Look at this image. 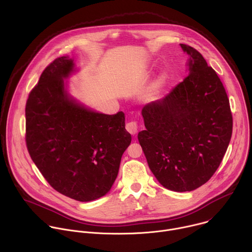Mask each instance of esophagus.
Returning a JSON list of instances; mask_svg holds the SVG:
<instances>
[{
    "label": "esophagus",
    "mask_w": 252,
    "mask_h": 252,
    "mask_svg": "<svg viewBox=\"0 0 252 252\" xmlns=\"http://www.w3.org/2000/svg\"><path fill=\"white\" fill-rule=\"evenodd\" d=\"M126 130L132 134V135H135L138 131V126H137V124L135 122H129L126 125Z\"/></svg>",
    "instance_id": "obj_1"
}]
</instances>
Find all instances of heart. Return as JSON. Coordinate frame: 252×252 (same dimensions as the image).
Instances as JSON below:
<instances>
[{
	"instance_id": "b5f03b06",
	"label": "heart",
	"mask_w": 252,
	"mask_h": 252,
	"mask_svg": "<svg viewBox=\"0 0 252 252\" xmlns=\"http://www.w3.org/2000/svg\"><path fill=\"white\" fill-rule=\"evenodd\" d=\"M165 82H166V77H165V76H161V77L158 79V81L156 83V85H155V87H154V90H155V91H158L159 89H161V88L163 87V85L165 84Z\"/></svg>"
}]
</instances>
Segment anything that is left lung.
Listing matches in <instances>:
<instances>
[{
  "label": "left lung",
  "mask_w": 252,
  "mask_h": 252,
  "mask_svg": "<svg viewBox=\"0 0 252 252\" xmlns=\"http://www.w3.org/2000/svg\"><path fill=\"white\" fill-rule=\"evenodd\" d=\"M179 46L189 57V76L142 107L146 129L137 138L158 183L184 192L204 185L219 168L231 138L232 116L215 70L195 49Z\"/></svg>",
  "instance_id": "left-lung-1"
}]
</instances>
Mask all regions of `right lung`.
I'll use <instances>...</instances> for the list:
<instances>
[{
    "label": "right lung",
    "instance_id": "right-lung-1",
    "mask_svg": "<svg viewBox=\"0 0 252 252\" xmlns=\"http://www.w3.org/2000/svg\"><path fill=\"white\" fill-rule=\"evenodd\" d=\"M78 70L68 56L45 68L27 100L26 141L51 187L87 202L111 190L131 135L123 112L98 113L69 94L64 80Z\"/></svg>",
    "mask_w": 252,
    "mask_h": 252
}]
</instances>
